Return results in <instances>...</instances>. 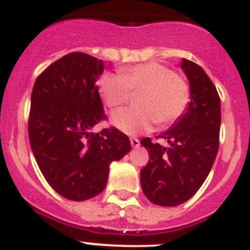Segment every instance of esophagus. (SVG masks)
<instances>
[{
  "mask_svg": "<svg viewBox=\"0 0 250 250\" xmlns=\"http://www.w3.org/2000/svg\"><path fill=\"white\" fill-rule=\"evenodd\" d=\"M130 143H131L132 147H139V146H140V141H139V139H136V137H131V139H130Z\"/></svg>",
  "mask_w": 250,
  "mask_h": 250,
  "instance_id": "1",
  "label": "esophagus"
}]
</instances>
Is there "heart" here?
<instances>
[{
	"instance_id": "b5f03b06",
	"label": "heart",
	"mask_w": 250,
	"mask_h": 250,
	"mask_svg": "<svg viewBox=\"0 0 250 250\" xmlns=\"http://www.w3.org/2000/svg\"><path fill=\"white\" fill-rule=\"evenodd\" d=\"M99 93L110 109L129 102L131 93L139 107L119 110L111 116L116 129L127 135H139L176 123L188 109L191 88L183 78L161 63L148 62L121 69L120 74L107 73L99 80Z\"/></svg>"
}]
</instances>
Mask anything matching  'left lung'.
<instances>
[{
	"label": "left lung",
	"mask_w": 250,
	"mask_h": 250,
	"mask_svg": "<svg viewBox=\"0 0 250 250\" xmlns=\"http://www.w3.org/2000/svg\"><path fill=\"white\" fill-rule=\"evenodd\" d=\"M181 68L189 80L191 103L175 125L157 136L168 146L153 144L150 137L140 141L150 156L140 172L141 188L150 202L164 207L186 202L200 189L219 147L218 91L198 64L183 59Z\"/></svg>",
	"instance_id": "1"
}]
</instances>
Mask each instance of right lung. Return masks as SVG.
Here are the masks:
<instances>
[{
    "mask_svg": "<svg viewBox=\"0 0 250 250\" xmlns=\"http://www.w3.org/2000/svg\"><path fill=\"white\" fill-rule=\"evenodd\" d=\"M103 61L73 52L45 68L33 85L28 119L31 148L50 187L70 201L105 188L109 165L131 150L116 127L91 132L106 120L97 80Z\"/></svg>",
    "mask_w": 250,
    "mask_h": 250,
    "instance_id": "1",
    "label": "right lung"
}]
</instances>
